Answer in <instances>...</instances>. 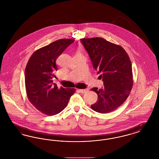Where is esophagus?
<instances>
[{
	"instance_id": "esophagus-1",
	"label": "esophagus",
	"mask_w": 159,
	"mask_h": 159,
	"mask_svg": "<svg viewBox=\"0 0 159 159\" xmlns=\"http://www.w3.org/2000/svg\"><path fill=\"white\" fill-rule=\"evenodd\" d=\"M77 91H79L82 93H86L87 91H88V89H78Z\"/></svg>"
}]
</instances>
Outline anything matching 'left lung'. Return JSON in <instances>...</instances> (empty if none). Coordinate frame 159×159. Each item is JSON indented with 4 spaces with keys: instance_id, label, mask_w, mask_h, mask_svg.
Here are the masks:
<instances>
[{
    "instance_id": "8db88e82",
    "label": "left lung",
    "mask_w": 159,
    "mask_h": 159,
    "mask_svg": "<svg viewBox=\"0 0 159 159\" xmlns=\"http://www.w3.org/2000/svg\"><path fill=\"white\" fill-rule=\"evenodd\" d=\"M94 69L102 78L104 87L91 90L98 95L91 108L99 113L113 111L128 98L133 86L131 61L120 46L101 38L81 39Z\"/></svg>"
}]
</instances>
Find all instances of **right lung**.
Returning <instances> with one entry per match:
<instances>
[{
    "label": "right lung",
    "instance_id": "add662e5",
    "mask_svg": "<svg viewBox=\"0 0 159 159\" xmlns=\"http://www.w3.org/2000/svg\"><path fill=\"white\" fill-rule=\"evenodd\" d=\"M74 39L56 40L36 51L25 70V84L28 99L38 110L48 116L60 113L74 94V88H58L53 83L57 71L56 60Z\"/></svg>",
    "mask_w": 159,
    "mask_h": 159
}]
</instances>
